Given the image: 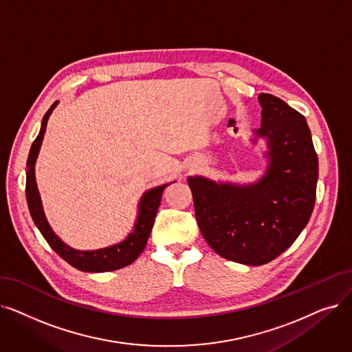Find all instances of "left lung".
I'll return each instance as SVG.
<instances>
[{
    "label": "left lung",
    "instance_id": "obj_1",
    "mask_svg": "<svg viewBox=\"0 0 352 352\" xmlns=\"http://www.w3.org/2000/svg\"><path fill=\"white\" fill-rule=\"evenodd\" d=\"M267 166L250 184L188 177L195 217L210 248L227 261L269 263L298 239L314 211L318 157L307 119L282 99L258 95Z\"/></svg>",
    "mask_w": 352,
    "mask_h": 352
}]
</instances>
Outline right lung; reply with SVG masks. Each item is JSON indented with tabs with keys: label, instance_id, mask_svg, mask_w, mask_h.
<instances>
[{
	"label": "right lung",
	"instance_id": "obj_1",
	"mask_svg": "<svg viewBox=\"0 0 352 352\" xmlns=\"http://www.w3.org/2000/svg\"><path fill=\"white\" fill-rule=\"evenodd\" d=\"M57 103L58 102H54L52 104V108L45 112L41 120L40 132L32 145V149H30L27 160L25 198L30 214H32V219L40 233L43 234V237L45 239V241L50 244V248L73 267L90 273L112 272L125 267L133 263L136 258H138V256L144 252L152 230V226H154V220L161 203L162 191L166 186H170L171 182L151 188L142 194L138 203V216H136L133 230L126 236L125 240L112 244V246L96 250H78L67 246V244L53 232L52 226L47 221V217H45L36 181V161L43 144L45 128H47V120Z\"/></svg>",
	"mask_w": 352,
	"mask_h": 352
}]
</instances>
